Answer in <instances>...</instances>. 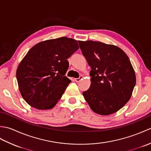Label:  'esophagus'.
Returning a JSON list of instances; mask_svg holds the SVG:
<instances>
[{
	"label": "esophagus",
	"instance_id": "1",
	"mask_svg": "<svg viewBox=\"0 0 151 151\" xmlns=\"http://www.w3.org/2000/svg\"><path fill=\"white\" fill-rule=\"evenodd\" d=\"M82 78H83V76L81 75V76H79V78H75V81L76 82H79L80 81H81V80H82Z\"/></svg>",
	"mask_w": 151,
	"mask_h": 151
}]
</instances>
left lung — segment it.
<instances>
[{"mask_svg": "<svg viewBox=\"0 0 151 151\" xmlns=\"http://www.w3.org/2000/svg\"><path fill=\"white\" fill-rule=\"evenodd\" d=\"M80 49L91 67V84L83 96L91 110L102 115L117 111L129 101L136 75L129 57L113 45L78 41Z\"/></svg>", "mask_w": 151, "mask_h": 151, "instance_id": "obj_1", "label": "left lung"}]
</instances>
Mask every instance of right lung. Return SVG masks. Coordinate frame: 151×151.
<instances>
[{
    "label": "right lung",
    "instance_id": "right-lung-1",
    "mask_svg": "<svg viewBox=\"0 0 151 151\" xmlns=\"http://www.w3.org/2000/svg\"><path fill=\"white\" fill-rule=\"evenodd\" d=\"M77 41L67 37L34 45L16 72L19 91L27 103L38 110L52 108L71 82L65 75L67 59L78 49Z\"/></svg>",
    "mask_w": 151,
    "mask_h": 151
}]
</instances>
